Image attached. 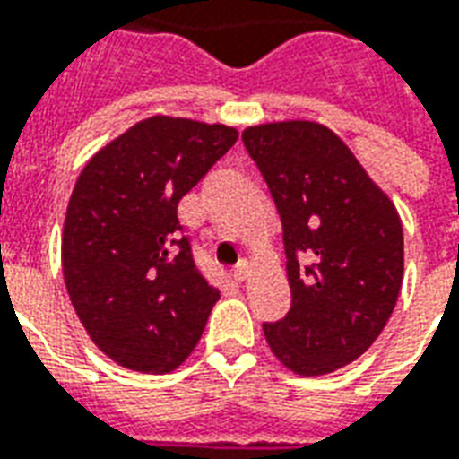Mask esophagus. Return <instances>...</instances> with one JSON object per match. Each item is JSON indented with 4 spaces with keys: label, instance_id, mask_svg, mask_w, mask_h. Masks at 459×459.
<instances>
[{
    "label": "esophagus",
    "instance_id": "34e87169",
    "mask_svg": "<svg viewBox=\"0 0 459 459\" xmlns=\"http://www.w3.org/2000/svg\"><path fill=\"white\" fill-rule=\"evenodd\" d=\"M250 275V265H248V260H240L238 265L233 268V278L238 280V282H243V280L248 278Z\"/></svg>",
    "mask_w": 459,
    "mask_h": 459
}]
</instances>
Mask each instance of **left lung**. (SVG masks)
I'll list each match as a JSON object with an SVG mask.
<instances>
[{
    "label": "left lung",
    "mask_w": 459,
    "mask_h": 459,
    "mask_svg": "<svg viewBox=\"0 0 459 459\" xmlns=\"http://www.w3.org/2000/svg\"><path fill=\"white\" fill-rule=\"evenodd\" d=\"M243 144L282 221L292 307L263 332L299 376L351 364L384 332L403 282V226L334 132L309 120L255 125Z\"/></svg>",
    "instance_id": "1"
}]
</instances>
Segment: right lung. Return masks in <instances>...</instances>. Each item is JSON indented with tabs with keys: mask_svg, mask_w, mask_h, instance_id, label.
<instances>
[{
	"mask_svg": "<svg viewBox=\"0 0 459 459\" xmlns=\"http://www.w3.org/2000/svg\"><path fill=\"white\" fill-rule=\"evenodd\" d=\"M226 125L154 115L95 152L61 238L68 298L115 364L169 374L199 344L221 292L191 255L177 206L236 144Z\"/></svg>",
	"mask_w": 459,
	"mask_h": 459,
	"instance_id": "obj_1",
	"label": "right lung"
}]
</instances>
